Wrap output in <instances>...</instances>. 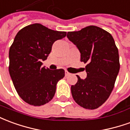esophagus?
Returning a JSON list of instances; mask_svg holds the SVG:
<instances>
[{
    "mask_svg": "<svg viewBox=\"0 0 130 130\" xmlns=\"http://www.w3.org/2000/svg\"><path fill=\"white\" fill-rule=\"evenodd\" d=\"M70 74H71V73L68 72V71H65V75H66V76H68V75H69Z\"/></svg>",
    "mask_w": 130,
    "mask_h": 130,
    "instance_id": "obj_1",
    "label": "esophagus"
}]
</instances>
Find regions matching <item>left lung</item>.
Listing matches in <instances>:
<instances>
[{
  "mask_svg": "<svg viewBox=\"0 0 130 130\" xmlns=\"http://www.w3.org/2000/svg\"><path fill=\"white\" fill-rule=\"evenodd\" d=\"M67 38L78 49L80 61L87 63V78L71 86L75 102L87 109H95L109 97L120 70L119 55L113 36L95 26L70 31Z\"/></svg>",
  "mask_w": 130,
  "mask_h": 130,
  "instance_id": "8db88e82",
  "label": "left lung"
}]
</instances>
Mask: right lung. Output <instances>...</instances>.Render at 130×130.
I'll use <instances>...</instances> for the list:
<instances>
[{
	"mask_svg": "<svg viewBox=\"0 0 130 130\" xmlns=\"http://www.w3.org/2000/svg\"><path fill=\"white\" fill-rule=\"evenodd\" d=\"M67 36L40 24L26 26L17 33L9 51V73L18 94L28 104L41 106L53 98L57 82L64 77L62 69L42 67L53 43Z\"/></svg>",
	"mask_w": 130,
	"mask_h": 130,
	"instance_id": "1",
	"label": "right lung"
}]
</instances>
